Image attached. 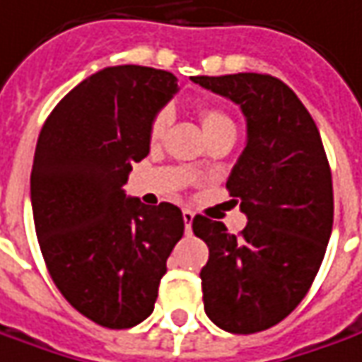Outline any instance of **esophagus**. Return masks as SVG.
Here are the masks:
<instances>
[{
	"mask_svg": "<svg viewBox=\"0 0 362 362\" xmlns=\"http://www.w3.org/2000/svg\"><path fill=\"white\" fill-rule=\"evenodd\" d=\"M182 218H184V228H186V233L192 232V220H194V212L190 210H182Z\"/></svg>",
	"mask_w": 362,
	"mask_h": 362,
	"instance_id": "34e87169",
	"label": "esophagus"
}]
</instances>
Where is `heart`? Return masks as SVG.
Wrapping results in <instances>:
<instances>
[{"label":"heart","mask_w":362,"mask_h":362,"mask_svg":"<svg viewBox=\"0 0 362 362\" xmlns=\"http://www.w3.org/2000/svg\"><path fill=\"white\" fill-rule=\"evenodd\" d=\"M198 117H200L202 129L206 132V136H212L216 132H223V130H233L232 119H230L223 110L216 109V107H202V109L198 110ZM168 127H170V112L166 109L158 110V112L154 115V119L150 120V142H160V140L164 139ZM196 166H200V162H196Z\"/></svg>","instance_id":"1"}]
</instances>
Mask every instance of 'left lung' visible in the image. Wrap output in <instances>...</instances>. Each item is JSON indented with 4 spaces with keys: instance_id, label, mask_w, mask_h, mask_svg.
<instances>
[{
    "instance_id": "obj_1",
    "label": "left lung",
    "mask_w": 362,
    "mask_h": 362,
    "mask_svg": "<svg viewBox=\"0 0 362 362\" xmlns=\"http://www.w3.org/2000/svg\"><path fill=\"white\" fill-rule=\"evenodd\" d=\"M192 81L240 105L247 122L226 182L245 228L233 235L196 216L192 230L210 250L200 272L206 315L250 335L284 321L315 279L333 230L331 168L315 120L284 81L262 73Z\"/></svg>"
}]
</instances>
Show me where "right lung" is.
Wrapping results in <instances>:
<instances>
[{
	"label": "right lung",
	"mask_w": 362,
	"mask_h": 362,
	"mask_svg": "<svg viewBox=\"0 0 362 362\" xmlns=\"http://www.w3.org/2000/svg\"><path fill=\"white\" fill-rule=\"evenodd\" d=\"M178 90L168 71L107 67L47 117L31 170V208L47 269L97 325L129 329L154 311L166 259L184 233L178 206H144L122 186L150 150L154 115Z\"/></svg>",
	"instance_id": "1"
}]
</instances>
